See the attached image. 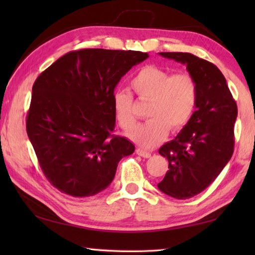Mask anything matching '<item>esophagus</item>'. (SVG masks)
<instances>
[{
    "label": "esophagus",
    "instance_id": "34e87169",
    "mask_svg": "<svg viewBox=\"0 0 255 255\" xmlns=\"http://www.w3.org/2000/svg\"><path fill=\"white\" fill-rule=\"evenodd\" d=\"M136 153L139 155V156L145 157V158H149L150 156H152V154H150L149 152H147V150H145V149H141V148H137Z\"/></svg>",
    "mask_w": 255,
    "mask_h": 255
}]
</instances>
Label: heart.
I'll list each match as a JSON object with an SVG mask.
<instances>
[{"mask_svg":"<svg viewBox=\"0 0 255 255\" xmlns=\"http://www.w3.org/2000/svg\"><path fill=\"white\" fill-rule=\"evenodd\" d=\"M130 85L137 97L150 101L147 123L130 132V139L150 148L167 136L170 129L179 131L191 120L198 101V84L188 73H173L158 66H145L132 77ZM116 119L124 130L136 126L133 98L126 90L114 94Z\"/></svg>","mask_w":255,"mask_h":255,"instance_id":"obj_1","label":"heart"}]
</instances>
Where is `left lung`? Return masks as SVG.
<instances>
[{"label": "left lung", "instance_id": "8db88e82", "mask_svg": "<svg viewBox=\"0 0 255 255\" xmlns=\"http://www.w3.org/2000/svg\"><path fill=\"white\" fill-rule=\"evenodd\" d=\"M159 55L187 65L198 84L197 109L191 120L158 149L169 161L158 189L175 199H189L214 182L231 159L237 106L223 73L213 63L190 53Z\"/></svg>", "mask_w": 255, "mask_h": 255}]
</instances>
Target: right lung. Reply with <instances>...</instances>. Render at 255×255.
I'll return each instance as SVG.
<instances>
[{"mask_svg": "<svg viewBox=\"0 0 255 255\" xmlns=\"http://www.w3.org/2000/svg\"><path fill=\"white\" fill-rule=\"evenodd\" d=\"M147 57L135 50H74L34 81L27 133L45 176L60 192L97 195L112 182L120 159L133 153L131 141L111 133L114 92Z\"/></svg>", "mask_w": 255, "mask_h": 255, "instance_id": "1", "label": "right lung"}]
</instances>
